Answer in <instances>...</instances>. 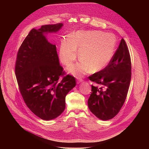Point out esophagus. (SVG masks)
Here are the masks:
<instances>
[{
    "label": "esophagus",
    "mask_w": 149,
    "mask_h": 149,
    "mask_svg": "<svg viewBox=\"0 0 149 149\" xmlns=\"http://www.w3.org/2000/svg\"><path fill=\"white\" fill-rule=\"evenodd\" d=\"M77 83L78 84H79V83H80L81 82H82L83 81V79H81V77H77Z\"/></svg>",
    "instance_id": "1"
}]
</instances>
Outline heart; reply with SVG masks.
<instances>
[{"label":"heart","instance_id":"1","mask_svg":"<svg viewBox=\"0 0 149 149\" xmlns=\"http://www.w3.org/2000/svg\"><path fill=\"white\" fill-rule=\"evenodd\" d=\"M116 46V38L111 34L99 31H79L63 40L60 45L59 57L65 65L74 62L78 56L81 61L70 66L69 71L75 75H82L89 69L97 72L105 68L112 58Z\"/></svg>","mask_w":149,"mask_h":149}]
</instances>
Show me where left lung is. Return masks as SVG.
<instances>
[{
    "label": "left lung",
    "mask_w": 149,
    "mask_h": 149,
    "mask_svg": "<svg viewBox=\"0 0 149 149\" xmlns=\"http://www.w3.org/2000/svg\"><path fill=\"white\" fill-rule=\"evenodd\" d=\"M131 77V58L123 38L105 68L89 77L92 85L89 109L97 118L107 120L120 111L127 97Z\"/></svg>",
    "instance_id": "obj_1"
}]
</instances>
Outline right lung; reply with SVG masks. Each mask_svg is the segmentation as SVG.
<instances>
[{
    "label": "right lung",
    "mask_w": 149,
    "mask_h": 149,
    "mask_svg": "<svg viewBox=\"0 0 149 149\" xmlns=\"http://www.w3.org/2000/svg\"><path fill=\"white\" fill-rule=\"evenodd\" d=\"M63 26L60 23L33 29L17 53L15 72L22 96L31 112L45 120L63 113L65 97L76 85L75 78L65 75L60 65L56 45L44 35L56 33Z\"/></svg>",
    "instance_id": "add662e5"
}]
</instances>
